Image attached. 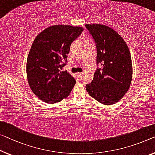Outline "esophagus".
Here are the masks:
<instances>
[{
  "instance_id": "1",
  "label": "esophagus",
  "mask_w": 155,
  "mask_h": 155,
  "mask_svg": "<svg viewBox=\"0 0 155 155\" xmlns=\"http://www.w3.org/2000/svg\"><path fill=\"white\" fill-rule=\"evenodd\" d=\"M77 74L78 75V77H79L80 78L82 77V75H83V74L82 73H77Z\"/></svg>"
}]
</instances>
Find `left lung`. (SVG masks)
Masks as SVG:
<instances>
[{"instance_id": "obj_1", "label": "left lung", "mask_w": 155, "mask_h": 155, "mask_svg": "<svg viewBox=\"0 0 155 155\" xmlns=\"http://www.w3.org/2000/svg\"><path fill=\"white\" fill-rule=\"evenodd\" d=\"M97 46V69L91 84L85 85L92 97L105 105L114 104L123 97L132 80L131 54L122 37L110 27L86 24Z\"/></svg>"}]
</instances>
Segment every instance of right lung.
<instances>
[{
	"instance_id": "1",
	"label": "right lung",
	"mask_w": 155,
	"mask_h": 155,
	"mask_svg": "<svg viewBox=\"0 0 155 155\" xmlns=\"http://www.w3.org/2000/svg\"><path fill=\"white\" fill-rule=\"evenodd\" d=\"M84 31L79 26L54 25L36 37L28 55V82L41 100L54 104L70 94L76 80L62 71L68 61L71 44Z\"/></svg>"
}]
</instances>
